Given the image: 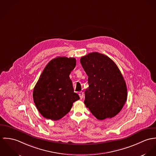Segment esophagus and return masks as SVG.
I'll list each match as a JSON object with an SVG mask.
<instances>
[{
  "instance_id": "esophagus-1",
  "label": "esophagus",
  "mask_w": 156,
  "mask_h": 156,
  "mask_svg": "<svg viewBox=\"0 0 156 156\" xmlns=\"http://www.w3.org/2000/svg\"><path fill=\"white\" fill-rule=\"evenodd\" d=\"M79 96H80V99H83V96H84V93H83V92H82V91L79 92Z\"/></svg>"
}]
</instances>
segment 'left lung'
<instances>
[{"mask_svg":"<svg viewBox=\"0 0 156 156\" xmlns=\"http://www.w3.org/2000/svg\"><path fill=\"white\" fill-rule=\"evenodd\" d=\"M88 75L89 87L85 91L84 104L98 120L118 114L127 101L126 82L116 64L108 56L91 52L80 59Z\"/></svg>","mask_w":156,"mask_h":156,"instance_id":"8db88e82","label":"left lung"}]
</instances>
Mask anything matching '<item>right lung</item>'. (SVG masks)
I'll list each match as a JSON object with an SVG mask.
<instances>
[{"label":"right lung","mask_w":156,"mask_h":156,"mask_svg":"<svg viewBox=\"0 0 156 156\" xmlns=\"http://www.w3.org/2000/svg\"><path fill=\"white\" fill-rule=\"evenodd\" d=\"M75 66V58L58 57L51 60L41 73L33 98L36 108L45 119L54 121L62 119L69 112L73 103L80 99L69 78Z\"/></svg>","instance_id":"obj_1"}]
</instances>
